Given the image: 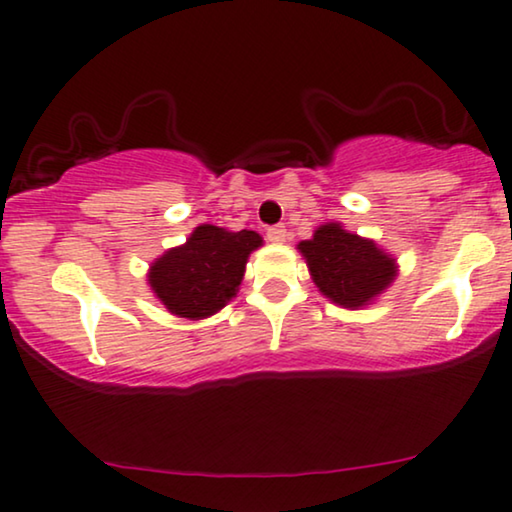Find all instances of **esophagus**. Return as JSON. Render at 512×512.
Here are the masks:
<instances>
[{
  "label": "esophagus",
  "instance_id": "34e87169",
  "mask_svg": "<svg viewBox=\"0 0 512 512\" xmlns=\"http://www.w3.org/2000/svg\"><path fill=\"white\" fill-rule=\"evenodd\" d=\"M285 236H288V231H285L283 224H276V227L267 229V238L271 243H283Z\"/></svg>",
  "mask_w": 512,
  "mask_h": 512
}]
</instances>
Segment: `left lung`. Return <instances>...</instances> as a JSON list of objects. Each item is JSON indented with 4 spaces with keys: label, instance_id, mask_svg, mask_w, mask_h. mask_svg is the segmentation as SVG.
I'll return each instance as SVG.
<instances>
[{
    "label": "left lung",
    "instance_id": "1",
    "mask_svg": "<svg viewBox=\"0 0 512 512\" xmlns=\"http://www.w3.org/2000/svg\"><path fill=\"white\" fill-rule=\"evenodd\" d=\"M318 290L344 309L372 304L395 281L398 264L370 238L327 222L297 245Z\"/></svg>",
    "mask_w": 512,
    "mask_h": 512
}]
</instances>
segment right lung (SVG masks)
Listing matches in <instances>:
<instances>
[{
  "label": "right lung",
  "mask_w": 512,
  "mask_h": 512,
  "mask_svg": "<svg viewBox=\"0 0 512 512\" xmlns=\"http://www.w3.org/2000/svg\"><path fill=\"white\" fill-rule=\"evenodd\" d=\"M260 245L257 231L201 224L185 245L166 250L149 267V288L175 316L208 318L236 297L250 252Z\"/></svg>",
  "instance_id": "obj_1"
}]
</instances>
